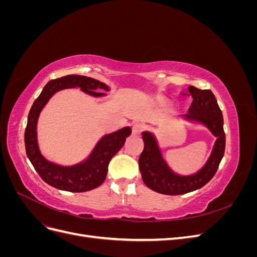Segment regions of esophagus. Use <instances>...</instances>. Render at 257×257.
Masks as SVG:
<instances>
[{"label": "esophagus", "instance_id": "1", "mask_svg": "<svg viewBox=\"0 0 257 257\" xmlns=\"http://www.w3.org/2000/svg\"><path fill=\"white\" fill-rule=\"evenodd\" d=\"M145 128V125L142 123V122H134L133 124H132V131H133V134H141L142 132L144 131Z\"/></svg>", "mask_w": 257, "mask_h": 257}]
</instances>
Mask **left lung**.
I'll return each instance as SVG.
<instances>
[{
  "mask_svg": "<svg viewBox=\"0 0 257 257\" xmlns=\"http://www.w3.org/2000/svg\"><path fill=\"white\" fill-rule=\"evenodd\" d=\"M189 95L193 97V102L184 118L204 123L217 139L206 165L198 173L179 176L174 174L163 160L153 135L144 132L145 147L138 160L143 181L149 189L165 195H181L203 188L215 175L225 151L223 114L214 94L210 90H200L190 85Z\"/></svg>",
  "mask_w": 257,
  "mask_h": 257,
  "instance_id": "obj_1",
  "label": "left lung"
}]
</instances>
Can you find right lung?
Wrapping results in <instances>:
<instances>
[{"instance_id":"add662e5","label":"right lung","mask_w":257,"mask_h":257,"mask_svg":"<svg viewBox=\"0 0 257 257\" xmlns=\"http://www.w3.org/2000/svg\"><path fill=\"white\" fill-rule=\"evenodd\" d=\"M76 87L93 96L104 95V93L95 92L99 89L109 90L105 83L79 75H67L50 80L31 107L25 132V144L30 162L46 183L62 191L85 192L97 188L104 182L108 172V164L113 155L123 147L132 131L130 127H124L105 135L97 143L88 160L78 165L64 167L48 162L38 149L36 136L37 119L44 106L54 93L62 89Z\"/></svg>"}]
</instances>
